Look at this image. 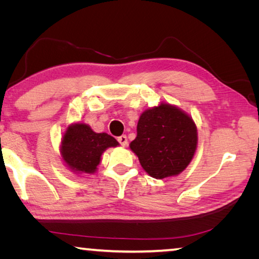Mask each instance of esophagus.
<instances>
[{
	"label": "esophagus",
	"mask_w": 259,
	"mask_h": 259,
	"mask_svg": "<svg viewBox=\"0 0 259 259\" xmlns=\"http://www.w3.org/2000/svg\"><path fill=\"white\" fill-rule=\"evenodd\" d=\"M117 142H119L122 146H125L126 144H128V138H126V136L122 135L119 138H117Z\"/></svg>",
	"instance_id": "esophagus-1"
}]
</instances>
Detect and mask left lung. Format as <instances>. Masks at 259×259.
<instances>
[{
	"instance_id": "left-lung-1",
	"label": "left lung",
	"mask_w": 259,
	"mask_h": 259,
	"mask_svg": "<svg viewBox=\"0 0 259 259\" xmlns=\"http://www.w3.org/2000/svg\"><path fill=\"white\" fill-rule=\"evenodd\" d=\"M198 146V130L192 117L174 105L161 103L142 113L137 137L130 150L143 169L156 179L177 176L186 169Z\"/></svg>"
}]
</instances>
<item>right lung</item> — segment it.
Returning <instances> with one entry per match:
<instances>
[{
	"mask_svg": "<svg viewBox=\"0 0 259 259\" xmlns=\"http://www.w3.org/2000/svg\"><path fill=\"white\" fill-rule=\"evenodd\" d=\"M117 145V140L106 133L97 134L85 123H73L61 138L60 154L73 172L94 174L104 151Z\"/></svg>",
	"mask_w": 259,
	"mask_h": 259,
	"instance_id": "obj_1",
	"label": "right lung"
}]
</instances>
